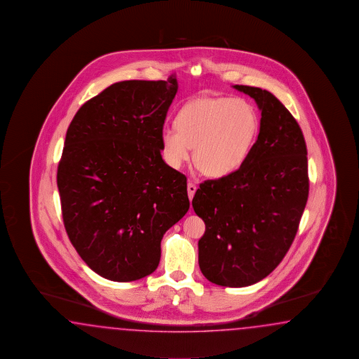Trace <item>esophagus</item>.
<instances>
[{
    "label": "esophagus",
    "mask_w": 359,
    "mask_h": 359,
    "mask_svg": "<svg viewBox=\"0 0 359 359\" xmlns=\"http://www.w3.org/2000/svg\"><path fill=\"white\" fill-rule=\"evenodd\" d=\"M196 191H197L196 184L189 182V183H188V196H189V199H191V201L193 199V197H194V193H196Z\"/></svg>",
    "instance_id": "esophagus-1"
}]
</instances>
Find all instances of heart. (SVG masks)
<instances>
[{"label": "heart", "mask_w": 359, "mask_h": 359, "mask_svg": "<svg viewBox=\"0 0 359 359\" xmlns=\"http://www.w3.org/2000/svg\"><path fill=\"white\" fill-rule=\"evenodd\" d=\"M175 126L161 133L163 160L180 168L191 158L205 175L224 177L248 160L260 121L255 108L238 97L202 96L184 104Z\"/></svg>", "instance_id": "obj_1"}]
</instances>
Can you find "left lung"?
Wrapping results in <instances>:
<instances>
[{"label": "left lung", "instance_id": "1", "mask_svg": "<svg viewBox=\"0 0 359 359\" xmlns=\"http://www.w3.org/2000/svg\"><path fill=\"white\" fill-rule=\"evenodd\" d=\"M255 100L260 131L248 160L231 175L199 184L191 205L206 224L198 263L225 287L254 285L274 271L291 248L309 194L303 131L276 96L233 86Z\"/></svg>", "mask_w": 359, "mask_h": 359}]
</instances>
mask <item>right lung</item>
Here are the masks:
<instances>
[{
  "label": "right lung",
  "instance_id": "right-lung-1",
  "mask_svg": "<svg viewBox=\"0 0 359 359\" xmlns=\"http://www.w3.org/2000/svg\"><path fill=\"white\" fill-rule=\"evenodd\" d=\"M177 81H122L81 107L57 166L64 226L88 268L130 282L157 269L163 234L189 210L187 177L162 160Z\"/></svg>",
  "mask_w": 359,
  "mask_h": 359
}]
</instances>
